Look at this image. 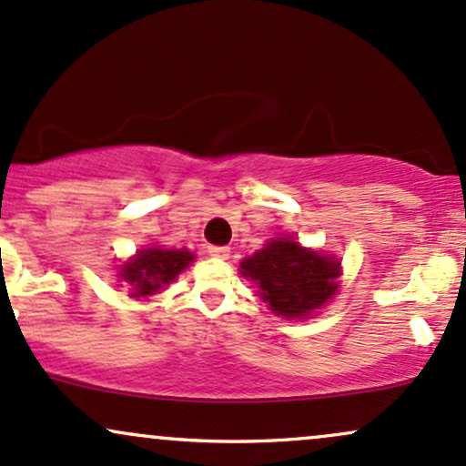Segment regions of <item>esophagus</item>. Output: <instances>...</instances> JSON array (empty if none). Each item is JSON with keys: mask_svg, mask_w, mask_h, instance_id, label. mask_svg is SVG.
I'll use <instances>...</instances> for the list:
<instances>
[{"mask_svg": "<svg viewBox=\"0 0 466 466\" xmlns=\"http://www.w3.org/2000/svg\"><path fill=\"white\" fill-rule=\"evenodd\" d=\"M208 255L218 259H227L231 255V248L228 247H208Z\"/></svg>", "mask_w": 466, "mask_h": 466, "instance_id": "obj_1", "label": "esophagus"}]
</instances>
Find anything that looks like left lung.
I'll return each mask as SVG.
<instances>
[{
    "mask_svg": "<svg viewBox=\"0 0 466 466\" xmlns=\"http://www.w3.org/2000/svg\"><path fill=\"white\" fill-rule=\"evenodd\" d=\"M239 273L255 281L261 301L275 315L306 319L337 295L341 261L290 238H277L244 259Z\"/></svg>",
    "mask_w": 466,
    "mask_h": 466,
    "instance_id": "1",
    "label": "left lung"
}]
</instances>
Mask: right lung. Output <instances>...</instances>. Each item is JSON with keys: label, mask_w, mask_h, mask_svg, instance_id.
I'll use <instances>...</instances> for the list:
<instances>
[{"label": "right lung", "mask_w": 466, "mask_h": 466, "mask_svg": "<svg viewBox=\"0 0 466 466\" xmlns=\"http://www.w3.org/2000/svg\"><path fill=\"white\" fill-rule=\"evenodd\" d=\"M193 261V253L187 248H143L132 259L120 266V281L129 289V297L145 299L156 295L163 286L177 279V275Z\"/></svg>", "instance_id": "1"}]
</instances>
